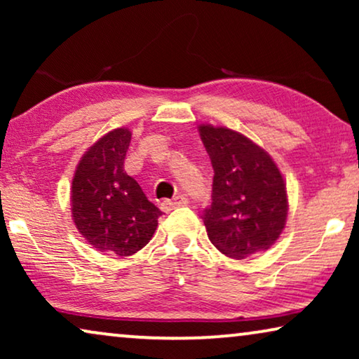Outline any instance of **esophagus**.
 I'll list each match as a JSON object with an SVG mask.
<instances>
[{
	"label": "esophagus",
	"instance_id": "obj_1",
	"mask_svg": "<svg viewBox=\"0 0 359 359\" xmlns=\"http://www.w3.org/2000/svg\"><path fill=\"white\" fill-rule=\"evenodd\" d=\"M188 203H189V201H188V198H186V196H176L175 199L163 201V203H161L160 205H161V210H165V212H170V210H173V209L183 208V205H186Z\"/></svg>",
	"mask_w": 359,
	"mask_h": 359
}]
</instances>
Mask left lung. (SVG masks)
Instances as JSON below:
<instances>
[{
  "label": "left lung",
  "mask_w": 359,
  "mask_h": 359,
  "mask_svg": "<svg viewBox=\"0 0 359 359\" xmlns=\"http://www.w3.org/2000/svg\"><path fill=\"white\" fill-rule=\"evenodd\" d=\"M214 168L212 204L201 214L208 237L230 258L268 250L287 217L286 184L266 151L238 132L201 126Z\"/></svg>",
  "instance_id": "1"
}]
</instances>
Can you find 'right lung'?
Listing matches in <instances>:
<instances>
[{
	"label": "right lung",
	"mask_w": 359,
	"mask_h": 359,
	"mask_svg": "<svg viewBox=\"0 0 359 359\" xmlns=\"http://www.w3.org/2000/svg\"><path fill=\"white\" fill-rule=\"evenodd\" d=\"M130 130L114 129L83 155L72 184L78 232L100 252L129 257L154 237L161 210L124 171Z\"/></svg>",
	"instance_id": "1"
}]
</instances>
